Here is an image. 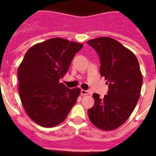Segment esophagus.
Segmentation results:
<instances>
[{"label": "esophagus", "mask_w": 156, "mask_h": 156, "mask_svg": "<svg viewBox=\"0 0 156 156\" xmlns=\"http://www.w3.org/2000/svg\"><path fill=\"white\" fill-rule=\"evenodd\" d=\"M80 94H81V95H82V96H83V95L89 94V91H88V90H81Z\"/></svg>", "instance_id": "1"}]
</instances>
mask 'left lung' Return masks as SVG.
Returning a JSON list of instances; mask_svg holds the SVG:
<instances>
[{
    "label": "left lung",
    "instance_id": "8db88e82",
    "mask_svg": "<svg viewBox=\"0 0 156 156\" xmlns=\"http://www.w3.org/2000/svg\"><path fill=\"white\" fill-rule=\"evenodd\" d=\"M87 44L98 55L100 74L108 85L103 98L93 94L94 105L88 109V116L100 129H116L131 115L140 98L143 80L139 62L133 52L110 37H98Z\"/></svg>",
    "mask_w": 156,
    "mask_h": 156
}]
</instances>
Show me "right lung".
<instances>
[{
  "mask_svg": "<svg viewBox=\"0 0 156 156\" xmlns=\"http://www.w3.org/2000/svg\"><path fill=\"white\" fill-rule=\"evenodd\" d=\"M83 44L51 38L31 47L18 69L20 98L27 115L44 127H53L65 120L80 94L59 80L67 73Z\"/></svg>",
  "mask_w": 156,
  "mask_h": 156,
  "instance_id": "right-lung-1",
  "label": "right lung"
}]
</instances>
